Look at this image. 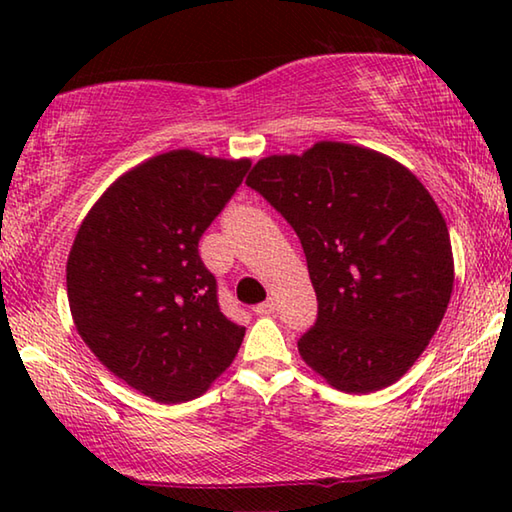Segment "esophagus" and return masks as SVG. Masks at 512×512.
I'll return each mask as SVG.
<instances>
[{
    "label": "esophagus",
    "instance_id": "obj_1",
    "mask_svg": "<svg viewBox=\"0 0 512 512\" xmlns=\"http://www.w3.org/2000/svg\"><path fill=\"white\" fill-rule=\"evenodd\" d=\"M253 311L257 316H268V314H273L275 311V302H273V298H268L266 302H259V305H255L253 307Z\"/></svg>",
    "mask_w": 512,
    "mask_h": 512
}]
</instances>
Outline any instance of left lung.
Wrapping results in <instances>:
<instances>
[{
    "label": "left lung",
    "instance_id": "left-lung-1",
    "mask_svg": "<svg viewBox=\"0 0 512 512\" xmlns=\"http://www.w3.org/2000/svg\"><path fill=\"white\" fill-rule=\"evenodd\" d=\"M246 185L305 250L318 318L298 350L343 393L395 384L427 348L454 289L447 223L413 173L388 155L318 142L268 155Z\"/></svg>",
    "mask_w": 512,
    "mask_h": 512
}]
</instances>
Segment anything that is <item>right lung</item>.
I'll list each match as a JSON object with an SVG mask.
<instances>
[{
	"label": "right lung",
	"mask_w": 512,
	"mask_h": 512,
	"mask_svg": "<svg viewBox=\"0 0 512 512\" xmlns=\"http://www.w3.org/2000/svg\"><path fill=\"white\" fill-rule=\"evenodd\" d=\"M248 169L250 160L160 153L117 178L76 232L74 325L112 375L155 402L203 395L244 341L246 327L219 307L198 241Z\"/></svg>",
	"instance_id": "obj_1"
}]
</instances>
